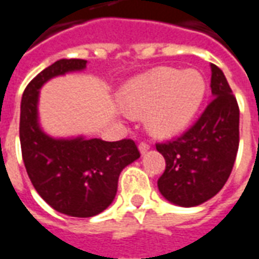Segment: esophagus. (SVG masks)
Returning a JSON list of instances; mask_svg holds the SVG:
<instances>
[{"label": "esophagus", "instance_id": "esophagus-1", "mask_svg": "<svg viewBox=\"0 0 259 259\" xmlns=\"http://www.w3.org/2000/svg\"><path fill=\"white\" fill-rule=\"evenodd\" d=\"M138 149H139V152H141V154H145V153H148V150L150 149V145H148V143H139V146H138Z\"/></svg>", "mask_w": 259, "mask_h": 259}]
</instances>
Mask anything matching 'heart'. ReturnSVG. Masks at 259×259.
<instances>
[{
	"label": "heart",
	"mask_w": 259,
	"mask_h": 259,
	"mask_svg": "<svg viewBox=\"0 0 259 259\" xmlns=\"http://www.w3.org/2000/svg\"><path fill=\"white\" fill-rule=\"evenodd\" d=\"M207 84L194 69L158 67L128 81L121 98L131 114H146V125L153 135H178L197 114L205 96Z\"/></svg>",
	"instance_id": "heart-1"
}]
</instances>
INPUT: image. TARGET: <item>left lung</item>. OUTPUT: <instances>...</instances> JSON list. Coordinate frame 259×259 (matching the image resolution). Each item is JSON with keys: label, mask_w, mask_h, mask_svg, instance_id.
Wrapping results in <instances>:
<instances>
[{"label": "left lung", "mask_w": 259, "mask_h": 259, "mask_svg": "<svg viewBox=\"0 0 259 259\" xmlns=\"http://www.w3.org/2000/svg\"><path fill=\"white\" fill-rule=\"evenodd\" d=\"M212 101L197 122L156 149L165 158L160 193L179 207H196L218 193L229 178L239 149V106L224 71L211 65Z\"/></svg>", "instance_id": "1"}]
</instances>
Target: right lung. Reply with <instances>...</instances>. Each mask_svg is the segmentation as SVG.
Returning <instances> with one entry per match:
<instances>
[{"label": "right lung", "mask_w": 259, "mask_h": 259, "mask_svg": "<svg viewBox=\"0 0 259 259\" xmlns=\"http://www.w3.org/2000/svg\"><path fill=\"white\" fill-rule=\"evenodd\" d=\"M84 59H60L30 81L20 103V146L34 189L60 214L90 218L113 203L121 171L141 157L131 139L106 142L84 135L55 138L39 124V91L45 82L87 67Z\"/></svg>", "instance_id": "1"}]
</instances>
